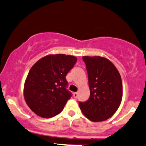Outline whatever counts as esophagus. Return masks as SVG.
Listing matches in <instances>:
<instances>
[{"instance_id": "1", "label": "esophagus", "mask_w": 146, "mask_h": 146, "mask_svg": "<svg viewBox=\"0 0 146 146\" xmlns=\"http://www.w3.org/2000/svg\"><path fill=\"white\" fill-rule=\"evenodd\" d=\"M78 96V92H74V93H73V97L76 98H76H77Z\"/></svg>"}]
</instances>
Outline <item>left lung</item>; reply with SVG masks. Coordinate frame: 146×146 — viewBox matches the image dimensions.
<instances>
[{"label": "left lung", "mask_w": 146, "mask_h": 146, "mask_svg": "<svg viewBox=\"0 0 146 146\" xmlns=\"http://www.w3.org/2000/svg\"><path fill=\"white\" fill-rule=\"evenodd\" d=\"M87 74L90 96L79 106L86 117L101 122L111 117L122 99V82L119 71L109 59L100 56H82Z\"/></svg>", "instance_id": "1"}]
</instances>
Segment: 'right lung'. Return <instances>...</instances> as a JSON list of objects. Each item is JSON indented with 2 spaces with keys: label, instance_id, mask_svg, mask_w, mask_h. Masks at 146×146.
<instances>
[{
  "label": "right lung",
  "instance_id": "right-lung-1",
  "mask_svg": "<svg viewBox=\"0 0 146 146\" xmlns=\"http://www.w3.org/2000/svg\"><path fill=\"white\" fill-rule=\"evenodd\" d=\"M77 58L63 54H49L30 69L24 87L26 103L37 115L50 118L60 113L71 93L66 90V76Z\"/></svg>",
  "mask_w": 146,
  "mask_h": 146
}]
</instances>
